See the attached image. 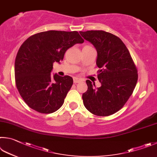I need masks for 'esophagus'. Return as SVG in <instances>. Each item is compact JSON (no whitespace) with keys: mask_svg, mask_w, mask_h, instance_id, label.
I'll return each mask as SVG.
<instances>
[{"mask_svg":"<svg viewBox=\"0 0 157 157\" xmlns=\"http://www.w3.org/2000/svg\"><path fill=\"white\" fill-rule=\"evenodd\" d=\"M73 79H74V83H80V82H81V81H83L82 79L77 78V77H74Z\"/></svg>","mask_w":157,"mask_h":157,"instance_id":"1","label":"esophagus"}]
</instances>
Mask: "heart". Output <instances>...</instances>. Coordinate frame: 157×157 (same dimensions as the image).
Masks as SVG:
<instances>
[{"label":"heart","instance_id":"b5f03b06","mask_svg":"<svg viewBox=\"0 0 157 157\" xmlns=\"http://www.w3.org/2000/svg\"><path fill=\"white\" fill-rule=\"evenodd\" d=\"M85 47H90V45H86ZM85 47H84V48H85Z\"/></svg>","mask_w":157,"mask_h":157}]
</instances>
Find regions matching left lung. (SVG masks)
<instances>
[{
  "instance_id": "1",
  "label": "left lung",
  "mask_w": 157,
  "mask_h": 157,
  "mask_svg": "<svg viewBox=\"0 0 157 157\" xmlns=\"http://www.w3.org/2000/svg\"><path fill=\"white\" fill-rule=\"evenodd\" d=\"M97 52V65L101 68L98 79L101 84L86 81L87 90L83 93V104L93 114L106 117L123 108L132 94L138 74L128 48L119 37L102 30L80 32Z\"/></svg>"
}]
</instances>
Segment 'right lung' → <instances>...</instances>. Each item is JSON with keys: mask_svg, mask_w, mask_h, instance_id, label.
I'll use <instances>...</instances> for the list:
<instances>
[{"mask_svg": "<svg viewBox=\"0 0 157 157\" xmlns=\"http://www.w3.org/2000/svg\"><path fill=\"white\" fill-rule=\"evenodd\" d=\"M84 40L76 31H49L32 36L22 44L14 64L16 86L29 108L43 114L58 110L73 84L70 76L51 72L65 52Z\"/></svg>", "mask_w": 157, "mask_h": 157, "instance_id": "add662e5", "label": "right lung"}]
</instances>
